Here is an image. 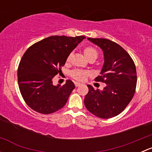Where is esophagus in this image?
Segmentation results:
<instances>
[{
  "instance_id": "esophagus-1",
  "label": "esophagus",
  "mask_w": 152,
  "mask_h": 152,
  "mask_svg": "<svg viewBox=\"0 0 152 152\" xmlns=\"http://www.w3.org/2000/svg\"><path fill=\"white\" fill-rule=\"evenodd\" d=\"M81 85H82V84L79 83V82H75V86H76V87H79Z\"/></svg>"
}]
</instances>
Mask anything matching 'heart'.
<instances>
[{
    "label": "heart",
    "instance_id": "heart-1",
    "mask_svg": "<svg viewBox=\"0 0 152 152\" xmlns=\"http://www.w3.org/2000/svg\"><path fill=\"white\" fill-rule=\"evenodd\" d=\"M83 52L84 54H85V56H86V58H87L88 60H90V59H95V60H96V59H97L98 52L94 48L90 46L86 47L85 48V49H84ZM70 56H71V54H69V56H67V62H69V60H70ZM88 75V72L82 70H75L71 73L72 77L78 81H84Z\"/></svg>",
    "mask_w": 152,
    "mask_h": 152
}]
</instances>
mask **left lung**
Instances as JSON below:
<instances>
[{
    "label": "left lung",
    "instance_id": "1",
    "mask_svg": "<svg viewBox=\"0 0 152 152\" xmlns=\"http://www.w3.org/2000/svg\"><path fill=\"white\" fill-rule=\"evenodd\" d=\"M104 53L103 67L95 81L102 82V90L88 85L84 103L89 112L101 118H110L120 114L134 96L137 85L136 67L132 59L118 44L103 38H87Z\"/></svg>",
    "mask_w": 152,
    "mask_h": 152
}]
</instances>
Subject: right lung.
<instances>
[{
    "label": "right lung",
    "instance_id": "1",
    "mask_svg": "<svg viewBox=\"0 0 152 152\" xmlns=\"http://www.w3.org/2000/svg\"><path fill=\"white\" fill-rule=\"evenodd\" d=\"M85 36H51L27 49L18 70L20 91L30 108L50 114L65 105L75 85L67 80L64 85H53V79L65 65L67 56Z\"/></svg>",
    "mask_w": 152,
    "mask_h": 152
}]
</instances>
